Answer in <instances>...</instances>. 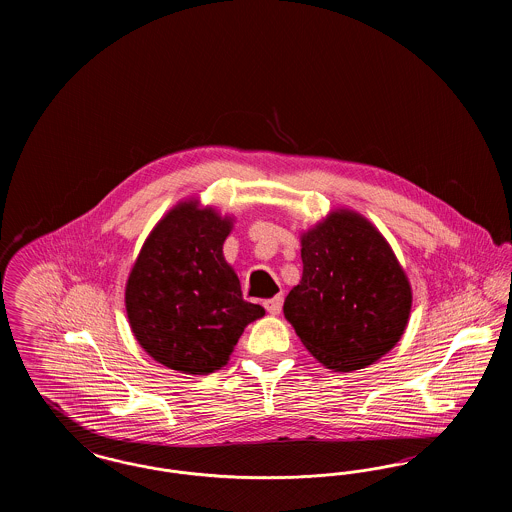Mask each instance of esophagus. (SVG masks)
Listing matches in <instances>:
<instances>
[{
  "instance_id": "34e87169",
  "label": "esophagus",
  "mask_w": 512,
  "mask_h": 512,
  "mask_svg": "<svg viewBox=\"0 0 512 512\" xmlns=\"http://www.w3.org/2000/svg\"><path fill=\"white\" fill-rule=\"evenodd\" d=\"M282 295H276V297H272V299H267L263 305H265V309H267L270 315H278L280 311H282Z\"/></svg>"
}]
</instances>
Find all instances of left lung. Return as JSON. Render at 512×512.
<instances>
[{"label": "left lung", "instance_id": "1", "mask_svg": "<svg viewBox=\"0 0 512 512\" xmlns=\"http://www.w3.org/2000/svg\"><path fill=\"white\" fill-rule=\"evenodd\" d=\"M301 261L284 315L309 353L338 372L386 355L405 332L413 295L382 234L361 215L338 211L303 234Z\"/></svg>", "mask_w": 512, "mask_h": 512}]
</instances>
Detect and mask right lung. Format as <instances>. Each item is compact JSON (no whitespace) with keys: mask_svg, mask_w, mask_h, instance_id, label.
<instances>
[{"mask_svg":"<svg viewBox=\"0 0 512 512\" xmlns=\"http://www.w3.org/2000/svg\"><path fill=\"white\" fill-rule=\"evenodd\" d=\"M230 220L180 203L149 234L126 284L130 328L161 365L209 374L226 365L244 328L265 315L245 301L224 261Z\"/></svg>","mask_w":512,"mask_h":512,"instance_id":"obj_1","label":"right lung"}]
</instances>
